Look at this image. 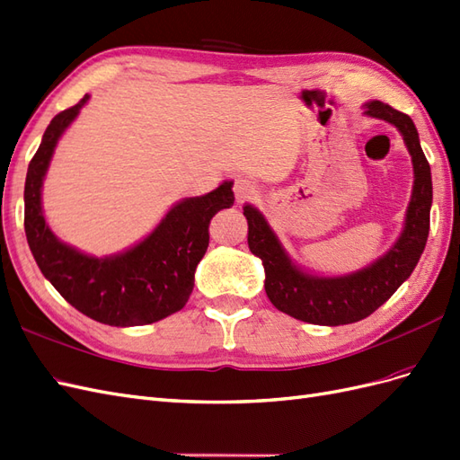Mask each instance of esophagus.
Listing matches in <instances>:
<instances>
[{
    "label": "esophagus",
    "mask_w": 460,
    "mask_h": 460,
    "mask_svg": "<svg viewBox=\"0 0 460 460\" xmlns=\"http://www.w3.org/2000/svg\"><path fill=\"white\" fill-rule=\"evenodd\" d=\"M234 196L238 203H245L249 199H253L257 196V188L249 182L245 178H238L234 182Z\"/></svg>",
    "instance_id": "1"
}]
</instances>
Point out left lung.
<instances>
[{
	"label": "left lung",
	"instance_id": "obj_1",
	"mask_svg": "<svg viewBox=\"0 0 460 460\" xmlns=\"http://www.w3.org/2000/svg\"><path fill=\"white\" fill-rule=\"evenodd\" d=\"M367 115L392 122L402 134L414 169V188L405 230L389 252L368 269L340 278H318L296 269L264 217L243 207L249 252L264 264V289L278 311L309 324L340 326L367 318L392 297L419 262L429 232L431 174L419 132L409 115L382 102L367 103Z\"/></svg>",
	"mask_w": 460,
	"mask_h": 460
}]
</instances>
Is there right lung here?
<instances>
[{
    "instance_id": "add662e5",
    "label": "right lung",
    "mask_w": 460,
    "mask_h": 460,
    "mask_svg": "<svg viewBox=\"0 0 460 460\" xmlns=\"http://www.w3.org/2000/svg\"><path fill=\"white\" fill-rule=\"evenodd\" d=\"M86 102L88 95L53 117L29 164L26 240L41 274L82 314L109 326L153 324L190 299L193 274L208 245V222L220 208L234 205L232 182L174 205L161 225L127 253L95 259L61 243L41 215V182L58 140Z\"/></svg>"
}]
</instances>
